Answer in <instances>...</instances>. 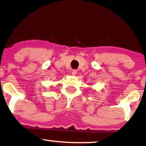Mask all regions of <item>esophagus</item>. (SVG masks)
Masks as SVG:
<instances>
[{
  "label": "esophagus",
  "instance_id": "1",
  "mask_svg": "<svg viewBox=\"0 0 146 146\" xmlns=\"http://www.w3.org/2000/svg\"><path fill=\"white\" fill-rule=\"evenodd\" d=\"M77 73V71H76V70H73L71 72V74L73 75H76Z\"/></svg>",
  "mask_w": 146,
  "mask_h": 146
}]
</instances>
